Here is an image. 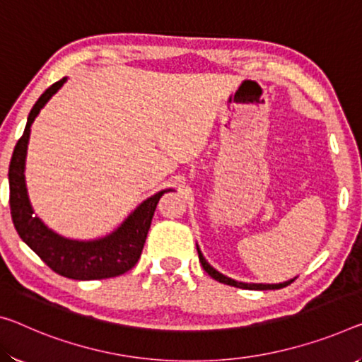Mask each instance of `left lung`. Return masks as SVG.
<instances>
[{
	"label": "left lung",
	"mask_w": 362,
	"mask_h": 362,
	"mask_svg": "<svg viewBox=\"0 0 362 362\" xmlns=\"http://www.w3.org/2000/svg\"><path fill=\"white\" fill-rule=\"evenodd\" d=\"M197 252H199V260H200V264H202L204 270L207 272V274L212 276L214 280L220 281V283H225V285L243 288V290H280V288H285L288 285H291V283L294 281V280H290V281H285V283H278V285H262V283H243V281L231 280V278H228L225 275H221L220 272H216L214 267L204 259V255H202V252L199 251V247H197Z\"/></svg>",
	"instance_id": "8db88e82"
}]
</instances>
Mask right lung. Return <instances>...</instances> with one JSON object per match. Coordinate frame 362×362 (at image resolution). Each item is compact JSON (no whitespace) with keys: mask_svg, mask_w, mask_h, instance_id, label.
<instances>
[{"mask_svg":"<svg viewBox=\"0 0 362 362\" xmlns=\"http://www.w3.org/2000/svg\"><path fill=\"white\" fill-rule=\"evenodd\" d=\"M64 82L66 79L63 77L42 93L30 110L24 134L16 144L9 163L11 216H13L16 231L22 241L58 275L72 278V280H103V278L119 276L137 264L158 200L171 189H166V191L144 200L118 230L107 238L97 239V241L84 243L61 238L57 233L48 230L40 218L32 216L33 210L29 197H27L24 177L30 126L35 116L40 113L43 105L58 92V88Z\"/></svg>","mask_w":362,"mask_h":362,"instance_id":"1","label":"right lung"}]
</instances>
